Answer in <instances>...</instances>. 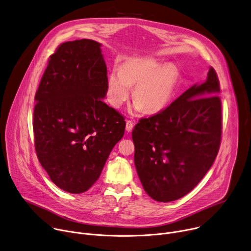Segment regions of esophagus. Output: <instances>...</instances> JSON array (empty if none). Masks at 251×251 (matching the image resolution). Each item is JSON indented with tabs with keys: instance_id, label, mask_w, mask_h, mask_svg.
<instances>
[{
	"instance_id": "esophagus-1",
	"label": "esophagus",
	"mask_w": 251,
	"mask_h": 251,
	"mask_svg": "<svg viewBox=\"0 0 251 251\" xmlns=\"http://www.w3.org/2000/svg\"><path fill=\"white\" fill-rule=\"evenodd\" d=\"M133 127H134V123L131 120H127L126 121V131L127 132H131Z\"/></svg>"
}]
</instances>
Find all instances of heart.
Masks as SVG:
<instances>
[{"mask_svg": "<svg viewBox=\"0 0 251 251\" xmlns=\"http://www.w3.org/2000/svg\"><path fill=\"white\" fill-rule=\"evenodd\" d=\"M177 71L172 64H163L154 58H135L121 69H113L108 76V99L119 108L130 97L135 86L134 109L154 114L168 105L174 92Z\"/></svg>", "mask_w": 251, "mask_h": 251, "instance_id": "1", "label": "heart"}]
</instances>
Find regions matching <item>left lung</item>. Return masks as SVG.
I'll list each match as a JSON object with an SVG mask.
<instances>
[{"mask_svg": "<svg viewBox=\"0 0 251 251\" xmlns=\"http://www.w3.org/2000/svg\"><path fill=\"white\" fill-rule=\"evenodd\" d=\"M219 77L210 67L204 82L134 127L136 170L153 200L169 202L183 198L212 166L223 133Z\"/></svg>", "mask_w": 251, "mask_h": 251, "instance_id": "left-lung-1", "label": "left lung"}]
</instances>
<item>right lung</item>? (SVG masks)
Returning <instances> with one entry per match:
<instances>
[{"mask_svg":"<svg viewBox=\"0 0 251 251\" xmlns=\"http://www.w3.org/2000/svg\"><path fill=\"white\" fill-rule=\"evenodd\" d=\"M100 47L85 39L59 45L34 96L38 159L70 194L92 187L125 131L124 116L103 101L108 78Z\"/></svg>","mask_w":251,"mask_h":251,"instance_id":"obj_1","label":"right lung"}]
</instances>
